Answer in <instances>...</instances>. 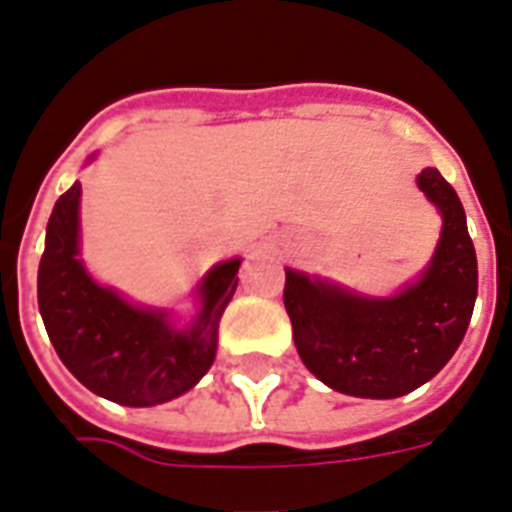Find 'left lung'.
Masks as SVG:
<instances>
[{"instance_id": "8db88e82", "label": "left lung", "mask_w": 512, "mask_h": 512, "mask_svg": "<svg viewBox=\"0 0 512 512\" xmlns=\"http://www.w3.org/2000/svg\"><path fill=\"white\" fill-rule=\"evenodd\" d=\"M418 186L442 213L429 268L394 297L344 292L286 268L284 305L307 371L350 397L394 400L442 371L463 342L479 292L465 210L436 168Z\"/></svg>"}]
</instances>
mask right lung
<instances>
[{"label": "right lung", "instance_id": "1", "mask_svg": "<svg viewBox=\"0 0 512 512\" xmlns=\"http://www.w3.org/2000/svg\"><path fill=\"white\" fill-rule=\"evenodd\" d=\"M78 202L73 184L52 210L39 263V313L73 376L99 397L128 407L176 400L210 371L220 315L239 284L242 260L218 263L199 284V315L176 328L165 310L136 307L99 286L78 257Z\"/></svg>", "mask_w": 512, "mask_h": 512}]
</instances>
